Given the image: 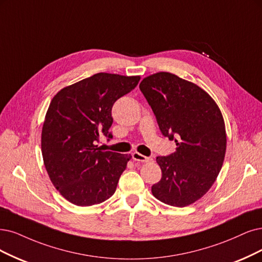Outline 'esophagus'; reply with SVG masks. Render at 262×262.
I'll return each instance as SVG.
<instances>
[{"instance_id": "34e87169", "label": "esophagus", "mask_w": 262, "mask_h": 262, "mask_svg": "<svg viewBox=\"0 0 262 262\" xmlns=\"http://www.w3.org/2000/svg\"><path fill=\"white\" fill-rule=\"evenodd\" d=\"M132 158L134 161H137V162H141V163H147V162H151L152 159L150 157H144L142 154L138 153V152H134L132 154Z\"/></svg>"}]
</instances>
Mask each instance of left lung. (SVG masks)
Masks as SVG:
<instances>
[{
    "label": "left lung",
    "instance_id": "obj_1",
    "mask_svg": "<svg viewBox=\"0 0 262 262\" xmlns=\"http://www.w3.org/2000/svg\"><path fill=\"white\" fill-rule=\"evenodd\" d=\"M139 89L163 136L177 146L176 152L157 158L162 178L152 186V194L170 206H188L210 189L224 164V118L205 91L175 74H152Z\"/></svg>",
    "mask_w": 262,
    "mask_h": 262
}]
</instances>
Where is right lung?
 I'll return each instance as SVG.
<instances>
[{
  "label": "right lung",
  "mask_w": 262,
  "mask_h": 262,
  "mask_svg": "<svg viewBox=\"0 0 262 262\" xmlns=\"http://www.w3.org/2000/svg\"><path fill=\"white\" fill-rule=\"evenodd\" d=\"M140 76L97 73L58 92L42 129L44 165L55 188L72 204L91 206L111 198L130 156L104 151L112 139V106Z\"/></svg>",
  "instance_id": "right-lung-1"
}]
</instances>
